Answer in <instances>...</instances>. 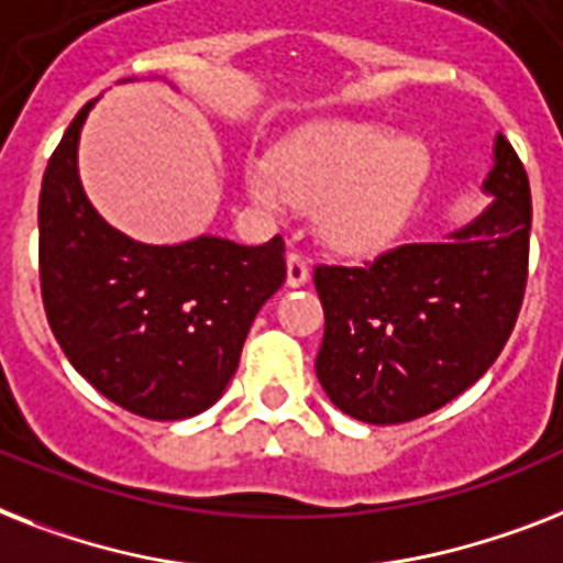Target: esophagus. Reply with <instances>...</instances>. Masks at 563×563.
<instances>
[{"instance_id": "obj_1", "label": "esophagus", "mask_w": 563, "mask_h": 563, "mask_svg": "<svg viewBox=\"0 0 563 563\" xmlns=\"http://www.w3.org/2000/svg\"><path fill=\"white\" fill-rule=\"evenodd\" d=\"M306 280H309V263L291 251L289 257H286V283H289L291 289H300Z\"/></svg>"}]
</instances>
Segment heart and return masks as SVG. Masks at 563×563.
Returning <instances> with one entry per match:
<instances>
[{
  "mask_svg": "<svg viewBox=\"0 0 563 563\" xmlns=\"http://www.w3.org/2000/svg\"><path fill=\"white\" fill-rule=\"evenodd\" d=\"M431 173V153L416 135L353 121L314 123L274 150L272 164L245 170L251 202L283 217L314 208L323 242L367 254L399 234Z\"/></svg>",
  "mask_w": 563,
  "mask_h": 563,
  "instance_id": "obj_1",
  "label": "heart"
}]
</instances>
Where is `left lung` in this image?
I'll return each mask as SVG.
<instances>
[{"mask_svg":"<svg viewBox=\"0 0 563 563\" xmlns=\"http://www.w3.org/2000/svg\"><path fill=\"white\" fill-rule=\"evenodd\" d=\"M483 194L492 202L445 240L314 268L327 314L314 373L338 410L369 424L410 422L495 364L523 303L532 228L527 170L500 132Z\"/></svg>","mask_w":563,"mask_h":563,"instance_id":"obj_1","label":"left lung"}]
</instances>
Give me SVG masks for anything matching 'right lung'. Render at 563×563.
<instances>
[{
  "mask_svg": "<svg viewBox=\"0 0 563 563\" xmlns=\"http://www.w3.org/2000/svg\"><path fill=\"white\" fill-rule=\"evenodd\" d=\"M66 130L40 190V286L71 367L130 413L176 422L208 410L236 373L242 344L286 280L283 240L240 245L194 236L150 245L100 217L80 181V132Z\"/></svg>",
  "mask_w": 563,
  "mask_h": 563,
  "instance_id": "right-lung-1",
  "label": "right lung"
}]
</instances>
